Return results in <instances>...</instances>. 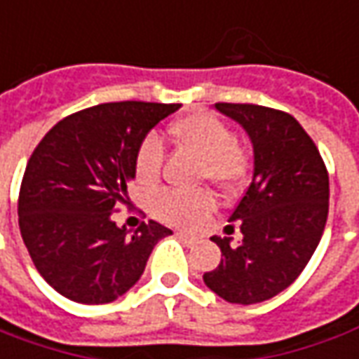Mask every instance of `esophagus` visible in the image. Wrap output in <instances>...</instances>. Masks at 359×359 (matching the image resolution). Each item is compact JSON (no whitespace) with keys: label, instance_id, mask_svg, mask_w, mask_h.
I'll return each mask as SVG.
<instances>
[{"label":"esophagus","instance_id":"esophagus-1","mask_svg":"<svg viewBox=\"0 0 359 359\" xmlns=\"http://www.w3.org/2000/svg\"><path fill=\"white\" fill-rule=\"evenodd\" d=\"M177 238H180V240L184 241V243H190V245L198 241L196 238H194V236H189V233H184V231H177Z\"/></svg>","mask_w":359,"mask_h":359}]
</instances>
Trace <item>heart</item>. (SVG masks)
<instances>
[{"label":"heart","instance_id":"heart-1","mask_svg":"<svg viewBox=\"0 0 359 359\" xmlns=\"http://www.w3.org/2000/svg\"><path fill=\"white\" fill-rule=\"evenodd\" d=\"M170 135L180 147L189 149L202 159L200 179L210 180L222 190L240 189L250 175V155L238 145L233 129L214 114L204 109L190 111L170 123ZM165 149L161 141L147 135L139 141L133 157L135 179L151 187L161 177ZM216 208V198L208 190L180 192V190H159L151 200V212L179 228H196Z\"/></svg>","mask_w":359,"mask_h":359}]
</instances>
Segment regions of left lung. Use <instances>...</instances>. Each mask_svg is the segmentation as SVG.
<instances>
[{
  "mask_svg": "<svg viewBox=\"0 0 359 359\" xmlns=\"http://www.w3.org/2000/svg\"><path fill=\"white\" fill-rule=\"evenodd\" d=\"M253 143V179L230 216L243 240L212 238L220 265L204 273L224 301L255 304L279 294L311 262L328 218V170L311 135L291 114L257 104H224Z\"/></svg>",
  "mask_w": 359,
  "mask_h": 359,
  "instance_id": "1",
  "label": "left lung"
}]
</instances>
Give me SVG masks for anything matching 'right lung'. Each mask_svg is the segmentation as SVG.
<instances>
[{
	"label": "right lung",
	"instance_id": "obj_1",
	"mask_svg": "<svg viewBox=\"0 0 359 359\" xmlns=\"http://www.w3.org/2000/svg\"><path fill=\"white\" fill-rule=\"evenodd\" d=\"M180 104L109 102L60 119L41 139L19 189V230L36 271L82 304H106L145 271L172 231L141 222L129 233L111 214L128 202L139 141Z\"/></svg>",
	"mask_w": 359,
	"mask_h": 359
}]
</instances>
